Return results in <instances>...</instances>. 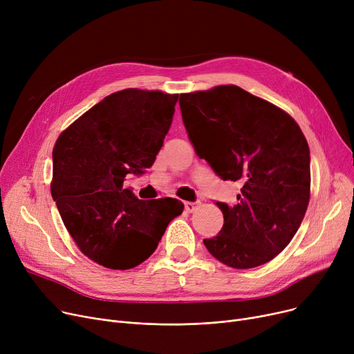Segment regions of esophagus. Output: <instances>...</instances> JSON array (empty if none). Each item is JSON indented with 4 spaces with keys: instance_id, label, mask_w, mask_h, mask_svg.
I'll return each mask as SVG.
<instances>
[{
    "instance_id": "esophagus-1",
    "label": "esophagus",
    "mask_w": 354,
    "mask_h": 354,
    "mask_svg": "<svg viewBox=\"0 0 354 354\" xmlns=\"http://www.w3.org/2000/svg\"><path fill=\"white\" fill-rule=\"evenodd\" d=\"M199 203H201L199 201H196V202H185V211H187V212H194L198 208Z\"/></svg>"
}]
</instances>
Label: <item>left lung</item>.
<instances>
[{
	"instance_id": "obj_1",
	"label": "left lung",
	"mask_w": 354,
	"mask_h": 354,
	"mask_svg": "<svg viewBox=\"0 0 354 354\" xmlns=\"http://www.w3.org/2000/svg\"><path fill=\"white\" fill-rule=\"evenodd\" d=\"M180 113L195 152L241 192L207 250L232 268L263 266L300 228L310 201V149L300 126L280 107L238 86L183 93Z\"/></svg>"
}]
</instances>
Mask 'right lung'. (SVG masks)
I'll return each mask as SVG.
<instances>
[{
    "label": "right lung",
    "mask_w": 354,
    "mask_h": 354,
    "mask_svg": "<svg viewBox=\"0 0 354 354\" xmlns=\"http://www.w3.org/2000/svg\"><path fill=\"white\" fill-rule=\"evenodd\" d=\"M178 97L159 90L111 93L54 145L53 199L74 243L99 266L142 264L183 211L175 198L143 201L123 189L126 175H142L153 165Z\"/></svg>",
    "instance_id": "add662e5"
}]
</instances>
